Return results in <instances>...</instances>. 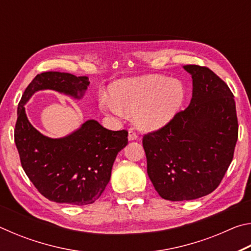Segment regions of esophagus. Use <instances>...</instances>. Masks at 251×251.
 Instances as JSON below:
<instances>
[{"label": "esophagus", "mask_w": 251, "mask_h": 251, "mask_svg": "<svg viewBox=\"0 0 251 251\" xmlns=\"http://www.w3.org/2000/svg\"><path fill=\"white\" fill-rule=\"evenodd\" d=\"M138 138V136L136 135L135 131L133 129H129L128 130V141L131 142V141H136V139Z\"/></svg>", "instance_id": "esophagus-1"}]
</instances>
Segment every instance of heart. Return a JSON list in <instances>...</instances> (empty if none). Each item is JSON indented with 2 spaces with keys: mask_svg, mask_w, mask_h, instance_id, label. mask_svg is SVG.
<instances>
[{
  "mask_svg": "<svg viewBox=\"0 0 251 251\" xmlns=\"http://www.w3.org/2000/svg\"><path fill=\"white\" fill-rule=\"evenodd\" d=\"M186 100L182 82L163 75L120 79L109 86V97L100 96L99 107L117 117L134 115L143 131H156L173 122Z\"/></svg>",
  "mask_w": 251,
  "mask_h": 251,
  "instance_id": "heart-1",
  "label": "heart"
}]
</instances>
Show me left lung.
I'll return each instance as SVG.
<instances>
[{
	"label": "left lung",
	"instance_id": "1",
	"mask_svg": "<svg viewBox=\"0 0 251 251\" xmlns=\"http://www.w3.org/2000/svg\"><path fill=\"white\" fill-rule=\"evenodd\" d=\"M182 69L193 79L188 107L143 139L148 177L159 196L172 201L214 192L231 163L238 138L236 103L227 84L207 67Z\"/></svg>",
	"mask_w": 251,
	"mask_h": 251
}]
</instances>
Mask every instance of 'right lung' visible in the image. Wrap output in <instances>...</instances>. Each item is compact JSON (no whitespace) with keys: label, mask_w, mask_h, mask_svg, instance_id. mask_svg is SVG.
I'll use <instances>...</instances> for the list:
<instances>
[{"label":"right lung","mask_w":251,"mask_h":251,"mask_svg":"<svg viewBox=\"0 0 251 251\" xmlns=\"http://www.w3.org/2000/svg\"><path fill=\"white\" fill-rule=\"evenodd\" d=\"M88 85L86 76L44 72L29 83L19 103L14 138L21 164L37 190L55 202L84 206L97 201L110 179L117 154L128 143V133L88 120L64 137L52 138L29 123L25 105L36 92L46 90L79 100Z\"/></svg>","instance_id":"add662e5"}]
</instances>
